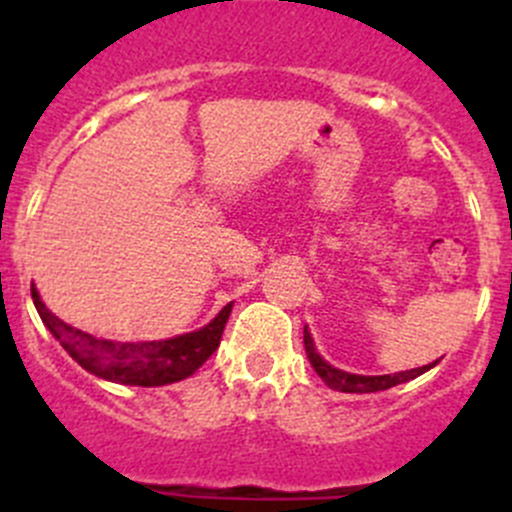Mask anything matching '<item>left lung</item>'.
Wrapping results in <instances>:
<instances>
[{
    "label": "left lung",
    "instance_id": "1",
    "mask_svg": "<svg viewBox=\"0 0 512 512\" xmlns=\"http://www.w3.org/2000/svg\"><path fill=\"white\" fill-rule=\"evenodd\" d=\"M304 349H307L309 361H312L314 371L322 376L324 384L334 391H347V394H374V391H386V389H391V386H399V384H404V381L416 379V376H421L423 371H428L436 366V361H433V364H428V366H418V369H411V371H399V374H384V376L349 374V371H342V369H337V366L327 364V361L319 356L317 349H314V339H312V334H309L307 327H304Z\"/></svg>",
    "mask_w": 512,
    "mask_h": 512
}]
</instances>
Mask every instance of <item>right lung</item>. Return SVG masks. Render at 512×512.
Here are the masks:
<instances>
[{"label": "right lung", "mask_w": 512, "mask_h": 512, "mask_svg": "<svg viewBox=\"0 0 512 512\" xmlns=\"http://www.w3.org/2000/svg\"><path fill=\"white\" fill-rule=\"evenodd\" d=\"M34 307L41 322L69 352L71 359L98 379L128 386H165L193 376L220 347V337L232 312V302L220 309L218 317L203 329L163 342H113L98 339L61 322L46 309L36 287H32Z\"/></svg>", "instance_id": "add662e5"}]
</instances>
